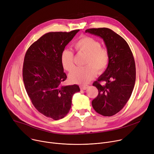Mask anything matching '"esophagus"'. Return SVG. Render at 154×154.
Segmentation results:
<instances>
[{"label":"esophagus","instance_id":"1","mask_svg":"<svg viewBox=\"0 0 154 154\" xmlns=\"http://www.w3.org/2000/svg\"><path fill=\"white\" fill-rule=\"evenodd\" d=\"M88 87V85H80V88L81 90H86Z\"/></svg>","mask_w":154,"mask_h":154}]
</instances>
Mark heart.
<instances>
[{
  "label": "heart",
  "mask_w": 154,
  "mask_h": 154,
  "mask_svg": "<svg viewBox=\"0 0 154 154\" xmlns=\"http://www.w3.org/2000/svg\"><path fill=\"white\" fill-rule=\"evenodd\" d=\"M77 54L86 55L85 67H77L69 75L72 82L86 84L95 77L96 71L103 72L108 66L109 54L106 48L100 46V44L95 38L84 36L78 39L73 45ZM74 55L69 49H64L60 55V62L63 68L71 71L74 67Z\"/></svg>",
  "instance_id": "heart-1"
}]
</instances>
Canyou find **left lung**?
I'll use <instances>...</instances> for the list:
<instances>
[{"label":"left lung","instance_id":"left-lung-1","mask_svg":"<svg viewBox=\"0 0 154 154\" xmlns=\"http://www.w3.org/2000/svg\"><path fill=\"white\" fill-rule=\"evenodd\" d=\"M85 32L101 37L109 52L108 66L93 83L99 94L92 105L99 114L112 116L123 109L132 93L136 77L134 56L125 40L110 29H88Z\"/></svg>","mask_w":154,"mask_h":154}]
</instances>
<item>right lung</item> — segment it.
Instances as JSON below:
<instances>
[{"mask_svg":"<svg viewBox=\"0 0 154 154\" xmlns=\"http://www.w3.org/2000/svg\"><path fill=\"white\" fill-rule=\"evenodd\" d=\"M79 30L48 32L32 44L24 57L22 75L26 92L35 108L54 120L63 118L70 110L77 85L62 86L67 75L60 55Z\"/></svg>","mask_w":154,"mask_h":154,"instance_id":"obj_1","label":"right lung"}]
</instances>
